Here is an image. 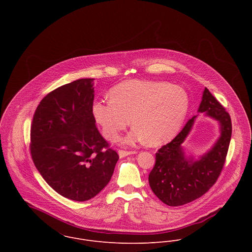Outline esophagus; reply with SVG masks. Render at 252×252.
Segmentation results:
<instances>
[{"mask_svg": "<svg viewBox=\"0 0 252 252\" xmlns=\"http://www.w3.org/2000/svg\"><path fill=\"white\" fill-rule=\"evenodd\" d=\"M136 151H127V150H118V154H119V157L122 158V157H125V156H128L130 154H135Z\"/></svg>", "mask_w": 252, "mask_h": 252, "instance_id": "34e87169", "label": "esophagus"}]
</instances>
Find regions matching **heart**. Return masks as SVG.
Returning a JSON list of instances; mask_svg holds the SVG:
<instances>
[{
  "instance_id": "obj_1",
  "label": "heart",
  "mask_w": 252,
  "mask_h": 252,
  "mask_svg": "<svg viewBox=\"0 0 252 252\" xmlns=\"http://www.w3.org/2000/svg\"><path fill=\"white\" fill-rule=\"evenodd\" d=\"M109 100H96L91 111L103 135L115 142L131 123L135 126L123 143L145 139L151 145L172 139L180 129L189 107L186 91L178 85L157 80L133 79L108 92Z\"/></svg>"
}]
</instances>
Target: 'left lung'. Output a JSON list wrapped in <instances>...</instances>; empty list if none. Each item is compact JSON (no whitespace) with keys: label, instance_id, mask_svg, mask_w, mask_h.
Segmentation results:
<instances>
[{"label":"left lung","instance_id":"left-lung-1","mask_svg":"<svg viewBox=\"0 0 252 252\" xmlns=\"http://www.w3.org/2000/svg\"><path fill=\"white\" fill-rule=\"evenodd\" d=\"M198 112H205L220 124V137L213 148L199 160L185 156L181 144L193 127L197 117L194 115L171 143L157 151L155 165L148 176L153 193L171 207L188 204L206 194L220 176L226 160L232 136L230 114L208 88L203 92Z\"/></svg>","mask_w":252,"mask_h":252}]
</instances>
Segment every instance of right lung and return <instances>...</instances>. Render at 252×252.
<instances>
[{
  "mask_svg": "<svg viewBox=\"0 0 252 252\" xmlns=\"http://www.w3.org/2000/svg\"><path fill=\"white\" fill-rule=\"evenodd\" d=\"M93 78H80L48 93L38 104L30 151L37 171L58 194L84 202L109 182L119 159L96 127Z\"/></svg>",
  "mask_w": 252,
  "mask_h": 252,
  "instance_id": "add662e5",
  "label": "right lung"
}]
</instances>
